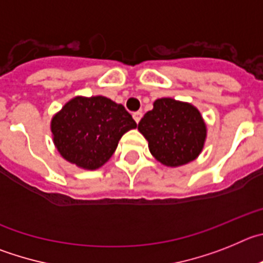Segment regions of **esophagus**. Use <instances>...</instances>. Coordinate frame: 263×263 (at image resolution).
I'll return each mask as SVG.
<instances>
[{
  "label": "esophagus",
  "mask_w": 263,
  "mask_h": 263,
  "mask_svg": "<svg viewBox=\"0 0 263 263\" xmlns=\"http://www.w3.org/2000/svg\"><path fill=\"white\" fill-rule=\"evenodd\" d=\"M132 117H134L135 122L139 123V122H140L141 117H143V112H141V111H136V112H134V114H132Z\"/></svg>",
  "instance_id": "1"
}]
</instances>
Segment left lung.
Masks as SVG:
<instances>
[{
	"instance_id": "8db88e82",
	"label": "left lung",
	"mask_w": 263,
	"mask_h": 263,
	"mask_svg": "<svg viewBox=\"0 0 263 263\" xmlns=\"http://www.w3.org/2000/svg\"><path fill=\"white\" fill-rule=\"evenodd\" d=\"M149 152L165 166L186 165L202 153L207 126L200 111L189 102L160 98L139 122Z\"/></svg>"
}]
</instances>
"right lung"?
Wrapping results in <instances>:
<instances>
[{
    "label": "right lung",
    "mask_w": 263,
    "mask_h": 263,
    "mask_svg": "<svg viewBox=\"0 0 263 263\" xmlns=\"http://www.w3.org/2000/svg\"><path fill=\"white\" fill-rule=\"evenodd\" d=\"M136 127L124 106L103 96L74 97L51 120L52 139L61 157L85 170L103 166L123 135Z\"/></svg>",
    "instance_id": "add662e5"
}]
</instances>
